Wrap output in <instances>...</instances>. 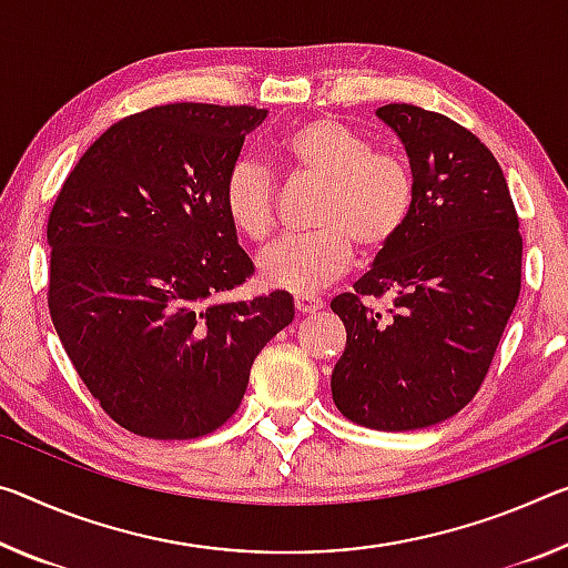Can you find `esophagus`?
<instances>
[{"label":"esophagus","instance_id":"obj_1","mask_svg":"<svg viewBox=\"0 0 568 568\" xmlns=\"http://www.w3.org/2000/svg\"><path fill=\"white\" fill-rule=\"evenodd\" d=\"M321 308L323 303L318 298H313V295H295V311H298L301 316H313V313Z\"/></svg>","mask_w":568,"mask_h":568}]
</instances>
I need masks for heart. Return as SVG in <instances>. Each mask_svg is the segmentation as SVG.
I'll use <instances>...</instances> for the list:
<instances>
[{
  "label": "heart",
  "mask_w": 568,
  "mask_h": 568,
  "mask_svg": "<svg viewBox=\"0 0 568 568\" xmlns=\"http://www.w3.org/2000/svg\"><path fill=\"white\" fill-rule=\"evenodd\" d=\"M275 154L291 179L318 184L311 235L270 247L257 263L260 281L298 295L321 291L346 273L354 252L384 255L402 237L417 202L409 161L376 151L362 131L331 115L293 125ZM222 206L240 237L265 242L275 230V179L240 161L222 186Z\"/></svg>",
  "instance_id": "b5f03b06"
}]
</instances>
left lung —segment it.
Instances as JSON below:
<instances>
[{"instance_id":"left-lung-1","label":"left lung","mask_w":568,"mask_h":568,"mask_svg":"<svg viewBox=\"0 0 568 568\" xmlns=\"http://www.w3.org/2000/svg\"><path fill=\"white\" fill-rule=\"evenodd\" d=\"M376 115L407 149L417 202L354 293L331 301L346 326L331 392L356 425L407 432L478 394L518 303L524 240L503 169L475 133L409 103ZM366 297L393 303L382 314Z\"/></svg>"}]
</instances>
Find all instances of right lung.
<instances>
[{
    "label": "right lung",
    "instance_id": "1",
    "mask_svg": "<svg viewBox=\"0 0 568 568\" xmlns=\"http://www.w3.org/2000/svg\"><path fill=\"white\" fill-rule=\"evenodd\" d=\"M255 105L171 103L93 141L48 220L52 326L115 425L151 439L220 429L250 368L293 323L291 293L224 303L255 273L222 186Z\"/></svg>",
    "mask_w": 568,
    "mask_h": 568
}]
</instances>
